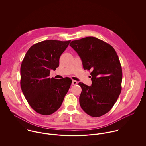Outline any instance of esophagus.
Returning <instances> with one entry per match:
<instances>
[{"instance_id": "1", "label": "esophagus", "mask_w": 146, "mask_h": 146, "mask_svg": "<svg viewBox=\"0 0 146 146\" xmlns=\"http://www.w3.org/2000/svg\"><path fill=\"white\" fill-rule=\"evenodd\" d=\"M78 84V82L76 80H72V85H76Z\"/></svg>"}]
</instances>
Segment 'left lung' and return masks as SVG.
I'll return each instance as SVG.
<instances>
[{
  "mask_svg": "<svg viewBox=\"0 0 146 146\" xmlns=\"http://www.w3.org/2000/svg\"><path fill=\"white\" fill-rule=\"evenodd\" d=\"M81 58L84 70H90L92 85H79L82 108L92 117L110 111L121 91L123 73L118 56L108 43L94 37H86L70 44Z\"/></svg>",
  "mask_w": 146,
  "mask_h": 146,
  "instance_id": "1",
  "label": "left lung"
}]
</instances>
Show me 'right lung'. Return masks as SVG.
<instances>
[{"instance_id": "obj_1", "label": "right lung", "mask_w": 146, "mask_h": 146, "mask_svg": "<svg viewBox=\"0 0 146 146\" xmlns=\"http://www.w3.org/2000/svg\"><path fill=\"white\" fill-rule=\"evenodd\" d=\"M71 40H48L31 46L21 65V89L31 108L38 113L49 115L61 106L72 80L49 78L51 70L59 66L61 55Z\"/></svg>"}]
</instances>
